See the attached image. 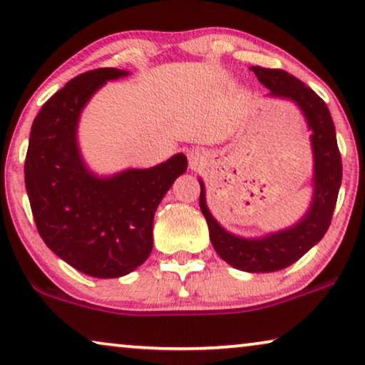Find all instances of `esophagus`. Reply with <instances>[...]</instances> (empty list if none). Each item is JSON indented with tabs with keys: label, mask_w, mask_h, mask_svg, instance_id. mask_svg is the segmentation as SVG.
<instances>
[{
	"label": "esophagus",
	"mask_w": 365,
	"mask_h": 365,
	"mask_svg": "<svg viewBox=\"0 0 365 365\" xmlns=\"http://www.w3.org/2000/svg\"><path fill=\"white\" fill-rule=\"evenodd\" d=\"M187 160H189V165L192 168L202 165L205 161V153L204 150H200V148H192V150L187 151Z\"/></svg>",
	"instance_id": "34e87169"
}]
</instances>
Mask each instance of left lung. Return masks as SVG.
Instances as JSON below:
<instances>
[{
    "label": "left lung",
    "instance_id": "1",
    "mask_svg": "<svg viewBox=\"0 0 365 365\" xmlns=\"http://www.w3.org/2000/svg\"><path fill=\"white\" fill-rule=\"evenodd\" d=\"M250 71L270 91L268 97L289 100L306 118L314 158L313 199L297 224L255 239L230 234L214 219L205 202V186L200 178L199 205L207 220L210 242L222 260L242 272L270 273L283 270L299 260L324 237L339 194L342 165L334 123L323 100L297 77L279 68L253 66Z\"/></svg>",
    "mask_w": 365,
    "mask_h": 365
}]
</instances>
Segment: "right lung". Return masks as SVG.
Listing matches in <instances>:
<instances>
[{
  "label": "right lung",
  "mask_w": 365,
  "mask_h": 365,
  "mask_svg": "<svg viewBox=\"0 0 365 365\" xmlns=\"http://www.w3.org/2000/svg\"><path fill=\"white\" fill-rule=\"evenodd\" d=\"M128 76L105 67L81 73L42 105L31 126L24 163L26 191L46 245L76 270L120 278L153 250V219L176 178L186 173L182 153L148 170L97 176L77 141L78 120L92 95Z\"/></svg>",
  "instance_id": "obj_1"
}]
</instances>
